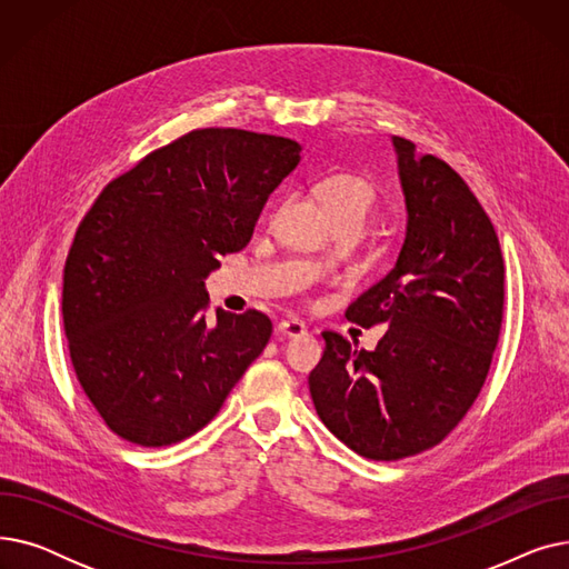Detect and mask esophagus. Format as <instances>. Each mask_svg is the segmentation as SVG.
Instances as JSON below:
<instances>
[{"label":"esophagus","mask_w":569,"mask_h":569,"mask_svg":"<svg viewBox=\"0 0 569 569\" xmlns=\"http://www.w3.org/2000/svg\"><path fill=\"white\" fill-rule=\"evenodd\" d=\"M277 332H279L281 337H292V339H297V337H305V335H307V325H305L302 320L288 318V320H281V322L277 325Z\"/></svg>","instance_id":"1"}]
</instances>
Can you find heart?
<instances>
[{
    "label": "heart",
    "mask_w": 569,
    "mask_h": 569,
    "mask_svg": "<svg viewBox=\"0 0 569 569\" xmlns=\"http://www.w3.org/2000/svg\"><path fill=\"white\" fill-rule=\"evenodd\" d=\"M320 200L335 221L365 223L378 204V187L360 172H335L318 184Z\"/></svg>",
    "instance_id": "b5f03b06"
}]
</instances>
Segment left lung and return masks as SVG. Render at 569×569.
Segmentation results:
<instances>
[{
  "mask_svg": "<svg viewBox=\"0 0 569 569\" xmlns=\"http://www.w3.org/2000/svg\"><path fill=\"white\" fill-rule=\"evenodd\" d=\"M408 232L395 269L346 318L390 330L376 350L322 332L309 376L316 412L373 461L422 455L450 436L482 392L498 346L505 262L496 228L461 174L395 136Z\"/></svg>",
  "mask_w": 569,
  "mask_h": 569,
  "instance_id": "1",
  "label": "left lung"
}]
</instances>
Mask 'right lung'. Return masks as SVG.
I'll list each match as a JSON object with an SVG mask.
<instances>
[{
  "label": "right lung",
  "instance_id": "right-lung-1",
  "mask_svg": "<svg viewBox=\"0 0 569 569\" xmlns=\"http://www.w3.org/2000/svg\"><path fill=\"white\" fill-rule=\"evenodd\" d=\"M290 138L193 129L114 177L80 221L62 318L84 397L140 447L214 420L272 337L249 309L207 318L202 279L249 244L267 196L300 163Z\"/></svg>",
  "mask_w": 569,
  "mask_h": 569
}]
</instances>
